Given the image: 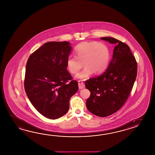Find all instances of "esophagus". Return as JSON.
Segmentation results:
<instances>
[{
	"instance_id": "esophagus-1",
	"label": "esophagus",
	"mask_w": 155,
	"mask_h": 155,
	"mask_svg": "<svg viewBox=\"0 0 155 155\" xmlns=\"http://www.w3.org/2000/svg\"><path fill=\"white\" fill-rule=\"evenodd\" d=\"M78 87H79V89H80V90L83 89L85 87V85L82 81L79 80V81H78Z\"/></svg>"
}]
</instances>
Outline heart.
<instances>
[{
	"instance_id": "obj_1",
	"label": "heart",
	"mask_w": 155,
	"mask_h": 155,
	"mask_svg": "<svg viewBox=\"0 0 155 155\" xmlns=\"http://www.w3.org/2000/svg\"><path fill=\"white\" fill-rule=\"evenodd\" d=\"M74 51L76 56L69 55L68 57L67 67L69 72L74 74L83 64L85 65L84 69L76 76L79 79H88L94 72L96 74L103 72L110 62V49L104 43L83 41L76 45Z\"/></svg>"
}]
</instances>
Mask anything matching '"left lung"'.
I'll return each mask as SVG.
<instances>
[{
    "mask_svg": "<svg viewBox=\"0 0 155 155\" xmlns=\"http://www.w3.org/2000/svg\"><path fill=\"white\" fill-rule=\"evenodd\" d=\"M101 39L116 45L106 71L85 81L91 92L86 106L93 114L104 117L116 112L126 102L137 77V63L126 43L112 37Z\"/></svg>",
    "mask_w": 155,
    "mask_h": 155,
    "instance_id": "1",
    "label": "left lung"
}]
</instances>
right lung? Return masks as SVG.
Here are the masks:
<instances>
[{
  "label": "right lung",
  "mask_w": 155,
  "mask_h": 155,
  "mask_svg": "<svg viewBox=\"0 0 155 155\" xmlns=\"http://www.w3.org/2000/svg\"><path fill=\"white\" fill-rule=\"evenodd\" d=\"M71 49L67 41L47 42L28 59L25 92L35 108L49 119L67 114L70 98L78 90V82L67 70Z\"/></svg>",
  "instance_id": "1"
}]
</instances>
